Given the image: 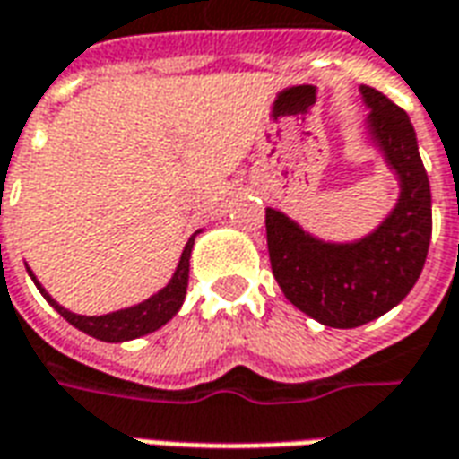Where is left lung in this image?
Returning <instances> with one entry per match:
<instances>
[{"label":"left lung","instance_id":"8db88e82","mask_svg":"<svg viewBox=\"0 0 459 459\" xmlns=\"http://www.w3.org/2000/svg\"><path fill=\"white\" fill-rule=\"evenodd\" d=\"M369 108L368 143L399 182L392 212L358 240H324L277 209H264L273 274L284 297L331 328H358L392 311L413 290L429 255L430 185L406 111L382 91L359 87Z\"/></svg>","mask_w":459,"mask_h":459}]
</instances>
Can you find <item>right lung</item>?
<instances>
[{"instance_id":"right-lung-1","label":"right lung","mask_w":459,"mask_h":459,"mask_svg":"<svg viewBox=\"0 0 459 459\" xmlns=\"http://www.w3.org/2000/svg\"><path fill=\"white\" fill-rule=\"evenodd\" d=\"M202 233V229L196 230L192 238L186 240L185 250L179 255V263L175 267V274L169 277V281L162 287L160 291H155L152 297H148L141 304H134L128 308H118V311H111V314L101 316H82L67 311L65 307H60L56 299L50 297L46 287L36 280V274L30 273V267H26L30 274L33 284L39 287V291L43 294V299L48 301L50 307L56 308L57 314L65 318L67 324H73L77 331L97 338V341L104 342H124V341H135L141 335H148L152 331H158L160 325H165L178 314L182 304H185L186 297V284H189V257H192V247H195V238Z\"/></svg>"}]
</instances>
